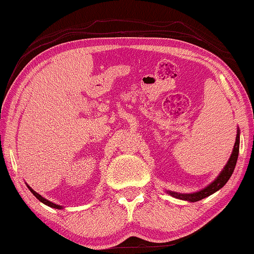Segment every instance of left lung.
I'll return each mask as SVG.
<instances>
[{"label": "left lung", "mask_w": 254, "mask_h": 254, "mask_svg": "<svg viewBox=\"0 0 254 254\" xmlns=\"http://www.w3.org/2000/svg\"><path fill=\"white\" fill-rule=\"evenodd\" d=\"M239 148H240V129L238 127V133H236V140H235V144H234L233 152H231L230 158L228 159L227 164L223 168V170L219 172L218 176L216 177V180L213 182H211L210 185L206 186L205 188L200 189L199 191H194V193H177V191H171V190H166L168 194L171 195V196L176 197V199L180 200H186V201L189 202H195L199 201V200L205 199V197L210 196L216 191H218L222 187H224L225 183L229 181V178L231 175H233L234 169H235L236 161H238V157H239Z\"/></svg>", "instance_id": "8db88e82"}]
</instances>
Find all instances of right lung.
<instances>
[{"label":"right lung","mask_w":254,"mask_h":254,"mask_svg":"<svg viewBox=\"0 0 254 254\" xmlns=\"http://www.w3.org/2000/svg\"><path fill=\"white\" fill-rule=\"evenodd\" d=\"M27 186V185H26ZM27 188L30 189V191H31V193L35 195L36 197H37L38 200H40L41 202H43L44 205H47V206H49V207H53V208H57V210H61V208H64V206H61V205H57V204H54V202H52V201H49V200H47L46 197H43L42 196V195H40L38 193H36L35 190H33V189L31 188V187L30 186H27Z\"/></svg>","instance_id":"add662e5"}]
</instances>
